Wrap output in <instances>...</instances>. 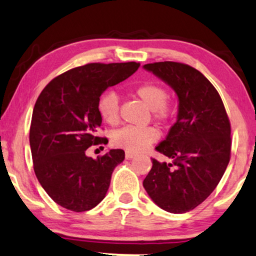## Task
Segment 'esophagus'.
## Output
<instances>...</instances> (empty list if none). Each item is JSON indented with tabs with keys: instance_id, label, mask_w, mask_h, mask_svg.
<instances>
[{
	"instance_id": "esophagus-1",
	"label": "esophagus",
	"mask_w": 256,
	"mask_h": 256,
	"mask_svg": "<svg viewBox=\"0 0 256 256\" xmlns=\"http://www.w3.org/2000/svg\"><path fill=\"white\" fill-rule=\"evenodd\" d=\"M135 157V154L132 152V151H126V158L127 159H132Z\"/></svg>"
}]
</instances>
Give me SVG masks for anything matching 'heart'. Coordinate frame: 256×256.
<instances>
[{
    "label": "heart",
    "mask_w": 256,
    "mask_h": 256,
    "mask_svg": "<svg viewBox=\"0 0 256 256\" xmlns=\"http://www.w3.org/2000/svg\"><path fill=\"white\" fill-rule=\"evenodd\" d=\"M134 94L152 110L157 120H166L171 116L172 106L168 102V92L162 85L146 82L135 88ZM98 112L102 119L110 126H118L120 121L119 98L113 92H105L98 100ZM158 132L154 127H127L116 132L112 143L121 149L137 152L146 149L158 138Z\"/></svg>",
    "instance_id": "heart-1"
}]
</instances>
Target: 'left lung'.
I'll return each mask as SVG.
<instances>
[{
	"label": "left lung",
	"mask_w": 256,
	"mask_h": 256,
	"mask_svg": "<svg viewBox=\"0 0 256 256\" xmlns=\"http://www.w3.org/2000/svg\"><path fill=\"white\" fill-rule=\"evenodd\" d=\"M144 69L171 85L179 98L178 120L156 146L170 162L152 158L143 186L168 212H188L217 187L231 158V124L222 98L198 70L180 62L148 64Z\"/></svg>",
	"instance_id": "obj_1"
}]
</instances>
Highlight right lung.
Masks as SVG:
<instances>
[{"instance_id": "right-lung-1", "label": "right lung", "mask_w": 256, "mask_h": 256, "mask_svg": "<svg viewBox=\"0 0 256 256\" xmlns=\"http://www.w3.org/2000/svg\"><path fill=\"white\" fill-rule=\"evenodd\" d=\"M138 66L136 62L76 66L52 80L36 99L30 127L33 168L58 206L82 212L105 198L124 151L113 149L96 159L85 151L105 143V137L97 135L102 94L127 80Z\"/></svg>"}]
</instances>
